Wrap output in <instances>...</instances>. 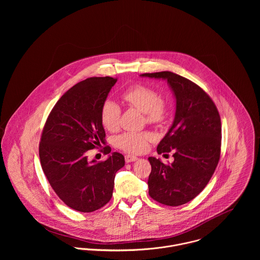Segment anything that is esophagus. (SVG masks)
Wrapping results in <instances>:
<instances>
[{
	"instance_id": "1",
	"label": "esophagus",
	"mask_w": 260,
	"mask_h": 260,
	"mask_svg": "<svg viewBox=\"0 0 260 260\" xmlns=\"http://www.w3.org/2000/svg\"><path fill=\"white\" fill-rule=\"evenodd\" d=\"M137 159H138V157H136L134 155H130V154L125 155V161L126 162H133V161H136Z\"/></svg>"
}]
</instances>
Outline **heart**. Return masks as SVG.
I'll return each instance as SVG.
<instances>
[{"label":"heart","mask_w":260,"mask_h":260,"mask_svg":"<svg viewBox=\"0 0 260 260\" xmlns=\"http://www.w3.org/2000/svg\"><path fill=\"white\" fill-rule=\"evenodd\" d=\"M121 97L129 106L143 112L144 121L148 124H160L168 115L167 102L159 97L153 88L146 85L137 84L131 86L122 93ZM120 116L121 110L116 103L112 101L104 102L100 119L106 130L114 132L119 128ZM150 139L151 134L149 132L128 131L115 138V146L127 153L137 154L147 149Z\"/></svg>","instance_id":"heart-1"}]
</instances>
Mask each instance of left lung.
I'll return each mask as SVG.
<instances>
[{
    "instance_id": "left-lung-1",
    "label": "left lung",
    "mask_w": 260,
    "mask_h": 260,
    "mask_svg": "<svg viewBox=\"0 0 260 260\" xmlns=\"http://www.w3.org/2000/svg\"><path fill=\"white\" fill-rule=\"evenodd\" d=\"M143 77L166 79L176 97L174 122L157 146L158 154L172 152L164 164L149 157V195L155 201L179 206L195 198L211 179L220 159L221 120L210 96L197 84L169 71ZM166 155V154H164Z\"/></svg>"
}]
</instances>
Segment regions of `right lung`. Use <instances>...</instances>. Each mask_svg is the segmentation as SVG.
Instances as JSON below:
<instances>
[{
    "mask_svg": "<svg viewBox=\"0 0 260 260\" xmlns=\"http://www.w3.org/2000/svg\"><path fill=\"white\" fill-rule=\"evenodd\" d=\"M116 82L112 77L79 82L58 100L42 131L39 156L44 174L58 197L80 212H93L110 201L115 174L125 164L118 152L103 162L88 160L89 150L105 144L100 113ZM101 151L108 154L111 148Z\"/></svg>",
    "mask_w": 260,
    "mask_h": 260,
    "instance_id": "right-lung-1",
    "label": "right lung"
}]
</instances>
